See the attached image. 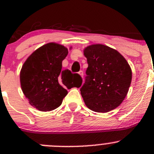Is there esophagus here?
Returning <instances> with one entry per match:
<instances>
[{
	"instance_id": "esophagus-1",
	"label": "esophagus",
	"mask_w": 154,
	"mask_h": 154,
	"mask_svg": "<svg viewBox=\"0 0 154 154\" xmlns=\"http://www.w3.org/2000/svg\"><path fill=\"white\" fill-rule=\"evenodd\" d=\"M79 75L81 76V77H83V75H84V74H83V71H79Z\"/></svg>"
}]
</instances>
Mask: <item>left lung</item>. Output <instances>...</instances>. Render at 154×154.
<instances>
[{
	"label": "left lung",
	"instance_id": "1",
	"mask_svg": "<svg viewBox=\"0 0 154 154\" xmlns=\"http://www.w3.org/2000/svg\"><path fill=\"white\" fill-rule=\"evenodd\" d=\"M85 82L80 88L86 106L95 112L106 113L122 103L131 84L130 65L115 49L95 44L86 47Z\"/></svg>",
	"mask_w": 154,
	"mask_h": 154
}]
</instances>
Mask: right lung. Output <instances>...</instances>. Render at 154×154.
<instances>
[{
  "instance_id": "add662e5",
  "label": "right lung",
  "mask_w": 154,
  "mask_h": 154,
  "mask_svg": "<svg viewBox=\"0 0 154 154\" xmlns=\"http://www.w3.org/2000/svg\"><path fill=\"white\" fill-rule=\"evenodd\" d=\"M68 49L62 45L49 43L35 51L20 72L22 92L29 103L39 111H49L61 106L67 95L66 89L80 87L78 74L62 70V61Z\"/></svg>"
}]
</instances>
